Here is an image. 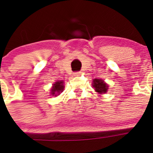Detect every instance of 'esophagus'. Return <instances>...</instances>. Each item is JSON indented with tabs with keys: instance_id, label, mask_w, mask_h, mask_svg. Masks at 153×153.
I'll return each mask as SVG.
<instances>
[{
	"instance_id": "34e87169",
	"label": "esophagus",
	"mask_w": 153,
	"mask_h": 153,
	"mask_svg": "<svg viewBox=\"0 0 153 153\" xmlns=\"http://www.w3.org/2000/svg\"><path fill=\"white\" fill-rule=\"evenodd\" d=\"M80 74H81V72H80V71H78V72H74V76H79Z\"/></svg>"
}]
</instances>
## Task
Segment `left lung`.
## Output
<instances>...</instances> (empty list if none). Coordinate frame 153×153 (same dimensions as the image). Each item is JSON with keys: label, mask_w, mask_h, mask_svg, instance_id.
Returning <instances> with one entry per match:
<instances>
[{"label": "left lung", "mask_w": 153, "mask_h": 153, "mask_svg": "<svg viewBox=\"0 0 153 153\" xmlns=\"http://www.w3.org/2000/svg\"><path fill=\"white\" fill-rule=\"evenodd\" d=\"M93 87L95 88V91L99 94L106 93L108 90V86L104 80L99 79H95L93 81Z\"/></svg>", "instance_id": "left-lung-1"}]
</instances>
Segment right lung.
Listing matches in <instances>:
<instances>
[{
    "label": "right lung",
    "mask_w": 153,
    "mask_h": 153,
    "mask_svg": "<svg viewBox=\"0 0 153 153\" xmlns=\"http://www.w3.org/2000/svg\"><path fill=\"white\" fill-rule=\"evenodd\" d=\"M64 81L60 80V81H57L55 83H53L52 88L51 89V93L52 96H57L59 95L60 93H62L64 90Z\"/></svg>",
    "instance_id": "right-lung-1"
}]
</instances>
